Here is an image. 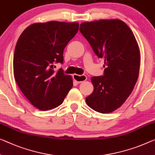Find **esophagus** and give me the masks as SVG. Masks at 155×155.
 <instances>
[{
    "label": "esophagus",
    "instance_id": "obj_1",
    "mask_svg": "<svg viewBox=\"0 0 155 155\" xmlns=\"http://www.w3.org/2000/svg\"><path fill=\"white\" fill-rule=\"evenodd\" d=\"M73 79H74L78 83H80V82H84V81L87 80V76H86L85 75H79L74 74L73 75Z\"/></svg>",
    "mask_w": 155,
    "mask_h": 155
}]
</instances>
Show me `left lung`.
<instances>
[{
    "label": "left lung",
    "mask_w": 155,
    "mask_h": 155,
    "mask_svg": "<svg viewBox=\"0 0 155 155\" xmlns=\"http://www.w3.org/2000/svg\"><path fill=\"white\" fill-rule=\"evenodd\" d=\"M80 31L99 58H104V75L91 78L94 89L87 105L102 114L120 107L132 93L139 77V48L132 31L119 19L80 24Z\"/></svg>",
    "instance_id": "8db88e82"
}]
</instances>
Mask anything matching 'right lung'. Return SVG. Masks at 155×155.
Listing matches in <instances>:
<instances>
[{
  "label": "right lung",
  "mask_w": 155,
  "mask_h": 155,
  "mask_svg": "<svg viewBox=\"0 0 155 155\" xmlns=\"http://www.w3.org/2000/svg\"><path fill=\"white\" fill-rule=\"evenodd\" d=\"M78 29V23H37L18 38L13 59L14 78L24 96L40 110L60 105L73 87L71 76L54 68V64H63L64 50Z\"/></svg>",
  "instance_id": "1"
}]
</instances>
